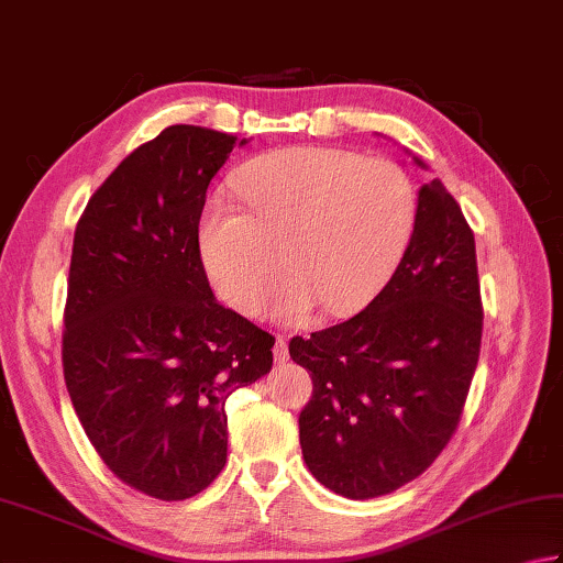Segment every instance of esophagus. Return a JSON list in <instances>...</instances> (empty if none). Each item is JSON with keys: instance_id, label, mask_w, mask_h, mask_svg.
<instances>
[{"instance_id": "1", "label": "esophagus", "mask_w": 563, "mask_h": 563, "mask_svg": "<svg viewBox=\"0 0 563 563\" xmlns=\"http://www.w3.org/2000/svg\"><path fill=\"white\" fill-rule=\"evenodd\" d=\"M289 360V347H286V341L282 335H277V341H274V363H286Z\"/></svg>"}]
</instances>
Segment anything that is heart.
Wrapping results in <instances>:
<instances>
[{
	"label": "heart",
	"instance_id": "heart-1",
	"mask_svg": "<svg viewBox=\"0 0 563 563\" xmlns=\"http://www.w3.org/2000/svg\"><path fill=\"white\" fill-rule=\"evenodd\" d=\"M247 213L210 203L200 220V257L232 311L264 309L279 279L274 316L303 323L318 306L350 316L395 274L417 222L409 176L385 158L328 146H291L238 174Z\"/></svg>",
	"mask_w": 563,
	"mask_h": 563
}]
</instances>
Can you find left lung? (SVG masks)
I'll return each instance as SVG.
<instances>
[{
    "mask_svg": "<svg viewBox=\"0 0 563 563\" xmlns=\"http://www.w3.org/2000/svg\"><path fill=\"white\" fill-rule=\"evenodd\" d=\"M481 338L473 230L433 178L419 188L409 247L385 289L357 316L289 343L313 382L299 413L313 478L350 500L419 478L459 429Z\"/></svg>",
    "mask_w": 563,
    "mask_h": 563,
    "instance_id": "left-lung-1",
    "label": "left lung"
}]
</instances>
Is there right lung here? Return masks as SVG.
I'll return each mask as SVG.
<instances>
[{"label":"right lung","mask_w":563,"mask_h":563,"mask_svg":"<svg viewBox=\"0 0 563 563\" xmlns=\"http://www.w3.org/2000/svg\"><path fill=\"white\" fill-rule=\"evenodd\" d=\"M238 136L174 124L82 210L63 313V377L102 463L186 500L228 459L225 401L272 369L274 338L220 306L198 247L206 190Z\"/></svg>","instance_id":"1"}]
</instances>
